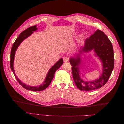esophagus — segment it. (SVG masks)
Here are the masks:
<instances>
[{"mask_svg": "<svg viewBox=\"0 0 124 124\" xmlns=\"http://www.w3.org/2000/svg\"><path fill=\"white\" fill-rule=\"evenodd\" d=\"M63 60L65 62H67L69 61V58L66 57V56H65V57H63Z\"/></svg>", "mask_w": 124, "mask_h": 124, "instance_id": "esophagus-1", "label": "esophagus"}]
</instances>
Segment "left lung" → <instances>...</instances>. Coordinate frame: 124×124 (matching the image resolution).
I'll list each match as a JSON object with an SVG mask.
<instances>
[{
    "mask_svg": "<svg viewBox=\"0 0 124 124\" xmlns=\"http://www.w3.org/2000/svg\"><path fill=\"white\" fill-rule=\"evenodd\" d=\"M92 50L94 51L95 55L102 63L103 72L97 79L84 81L79 74L80 55ZM69 62L72 66L73 80L78 89L85 91L99 89L106 84L114 68V53L112 43L103 32L97 29L89 38L85 40L83 46L80 48L76 57H71Z\"/></svg>",
    "mask_w": 124,
    "mask_h": 124,
    "instance_id": "left-lung-1",
    "label": "left lung"
}]
</instances>
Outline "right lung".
<instances>
[{
  "mask_svg": "<svg viewBox=\"0 0 124 124\" xmlns=\"http://www.w3.org/2000/svg\"><path fill=\"white\" fill-rule=\"evenodd\" d=\"M37 30V28L36 25L31 26V27L26 29L24 31L21 32L20 33V35H19V36L17 37V38L16 39V41H15L13 44L12 48H11V57H10V67L13 74H14L15 77H16L17 81L18 82V83H20V84L22 86V87L27 90H30V91H43V90L45 89H46L48 86L50 85L51 82L54 76V74L56 70H57L59 67L62 65V63L63 62L62 58L60 59L54 65L51 67V68H50L49 71H48V72L46 75V78H45L43 83L42 84H41V85H40L39 86H30L21 82L19 80V78L17 77L16 73H15L14 67H13L14 56L18 46H20V44L23 42L25 39H26L27 37L31 36L33 32V31H36Z\"/></svg>",
  "mask_w": 124,
  "mask_h": 124,
  "instance_id": "add662e5",
  "label": "right lung"
}]
</instances>
